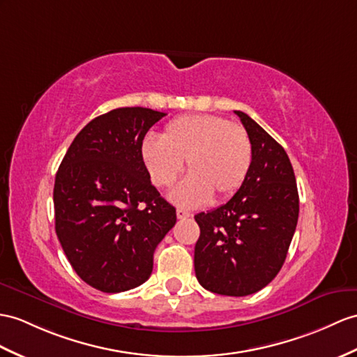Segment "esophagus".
Instances as JSON below:
<instances>
[{"instance_id":"34e87169","label":"esophagus","mask_w":357,"mask_h":357,"mask_svg":"<svg viewBox=\"0 0 357 357\" xmlns=\"http://www.w3.org/2000/svg\"><path fill=\"white\" fill-rule=\"evenodd\" d=\"M190 215L189 212H186V211H183V208H177V218L178 220H186V218H190Z\"/></svg>"}]
</instances>
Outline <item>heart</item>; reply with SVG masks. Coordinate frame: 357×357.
I'll list each match as a JSON object with an SVG mask.
<instances>
[{
	"label": "heart",
	"instance_id": "b5f03b06",
	"mask_svg": "<svg viewBox=\"0 0 357 357\" xmlns=\"http://www.w3.org/2000/svg\"><path fill=\"white\" fill-rule=\"evenodd\" d=\"M141 158L153 183L171 188L183 171L189 177L171 198L181 206L224 199L244 185L253 162V146L244 127L207 113L183 115L165 126L160 139L146 136Z\"/></svg>",
	"mask_w": 357,
	"mask_h": 357
}]
</instances>
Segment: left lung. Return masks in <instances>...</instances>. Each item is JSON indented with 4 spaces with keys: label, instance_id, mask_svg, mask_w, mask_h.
<instances>
[{
    "label": "left lung",
    "instance_id": "1",
    "mask_svg": "<svg viewBox=\"0 0 357 357\" xmlns=\"http://www.w3.org/2000/svg\"><path fill=\"white\" fill-rule=\"evenodd\" d=\"M253 146L238 192L195 215V275L204 289L230 297L255 294L279 274L298 221V190L283 146L247 113L234 110Z\"/></svg>",
    "mask_w": 357,
    "mask_h": 357
}]
</instances>
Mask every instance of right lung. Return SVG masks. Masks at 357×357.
<instances>
[{"mask_svg":"<svg viewBox=\"0 0 357 357\" xmlns=\"http://www.w3.org/2000/svg\"><path fill=\"white\" fill-rule=\"evenodd\" d=\"M167 113L121 107L75 136L56 174V233L69 264L101 292L149 280L154 250L177 221L141 158L146 132Z\"/></svg>","mask_w":357,"mask_h":357,"instance_id":"1","label":"right lung"}]
</instances>
